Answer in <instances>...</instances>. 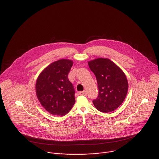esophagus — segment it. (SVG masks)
Returning a JSON list of instances; mask_svg holds the SVG:
<instances>
[{
    "label": "esophagus",
    "instance_id": "34e87169",
    "mask_svg": "<svg viewBox=\"0 0 159 159\" xmlns=\"http://www.w3.org/2000/svg\"><path fill=\"white\" fill-rule=\"evenodd\" d=\"M79 94L80 96H85L86 95V92L85 91H80L79 93Z\"/></svg>",
    "mask_w": 159,
    "mask_h": 159
}]
</instances>
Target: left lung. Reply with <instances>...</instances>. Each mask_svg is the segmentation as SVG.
<instances>
[{
	"instance_id": "obj_1",
	"label": "left lung",
	"mask_w": 159,
	"mask_h": 159,
	"mask_svg": "<svg viewBox=\"0 0 159 159\" xmlns=\"http://www.w3.org/2000/svg\"><path fill=\"white\" fill-rule=\"evenodd\" d=\"M88 65L96 77L99 89L97 99L93 101L94 106L102 112L115 111L123 103L128 93L125 73L108 58H99L89 61Z\"/></svg>"
}]
</instances>
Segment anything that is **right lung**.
Listing matches in <instances>:
<instances>
[{
	"label": "right lung",
	"instance_id": "1",
	"mask_svg": "<svg viewBox=\"0 0 159 159\" xmlns=\"http://www.w3.org/2000/svg\"><path fill=\"white\" fill-rule=\"evenodd\" d=\"M72 65L73 61L67 59L54 61L37 79V98L42 106L53 115H65L75 104L74 88L68 79Z\"/></svg>",
	"mask_w": 159,
	"mask_h": 159
}]
</instances>
